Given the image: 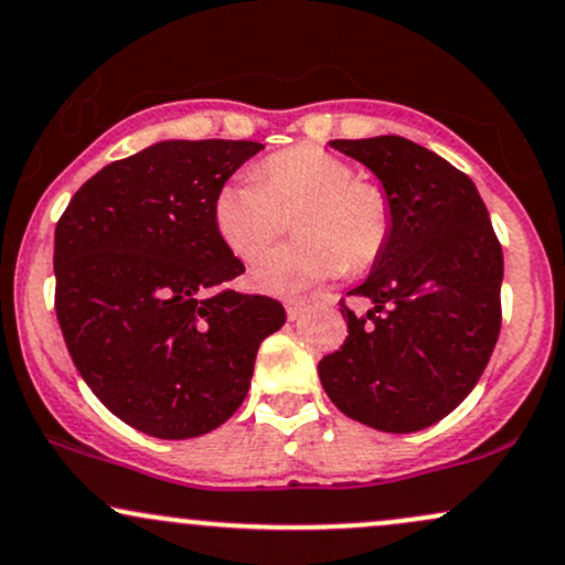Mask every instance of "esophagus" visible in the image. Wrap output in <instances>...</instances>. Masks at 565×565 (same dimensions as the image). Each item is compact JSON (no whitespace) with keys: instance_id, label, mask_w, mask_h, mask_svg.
<instances>
[{"instance_id":"esophagus-1","label":"esophagus","mask_w":565,"mask_h":565,"mask_svg":"<svg viewBox=\"0 0 565 565\" xmlns=\"http://www.w3.org/2000/svg\"><path fill=\"white\" fill-rule=\"evenodd\" d=\"M302 310H305V302H302V300H289V302H287V316H289V321L300 319Z\"/></svg>"}]
</instances>
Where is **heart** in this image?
I'll return each instance as SVG.
<instances>
[{
	"label": "heart",
	"instance_id": "obj_1",
	"mask_svg": "<svg viewBox=\"0 0 565 565\" xmlns=\"http://www.w3.org/2000/svg\"><path fill=\"white\" fill-rule=\"evenodd\" d=\"M291 217L295 244L278 246L255 265V287L291 297L340 276L364 270L391 238L393 212L377 183L353 178L348 161L313 142L270 153L249 174L220 185L212 225L238 260L252 263L274 242L281 215Z\"/></svg>",
	"mask_w": 565,
	"mask_h": 565
}]
</instances>
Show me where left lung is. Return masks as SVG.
Instances as JSON below:
<instances>
[{
  "label": "left lung",
  "mask_w": 565,
  "mask_h": 565,
  "mask_svg": "<svg viewBox=\"0 0 565 565\" xmlns=\"http://www.w3.org/2000/svg\"><path fill=\"white\" fill-rule=\"evenodd\" d=\"M380 178L393 225L342 305L348 337L319 361L332 404L382 433H414L454 412L481 380L502 327V246L472 180L398 135L332 140Z\"/></svg>",
  "instance_id": "left-lung-1"
}]
</instances>
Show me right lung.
Returning a JSON list of instances; mask_svg holds the SVG:
<instances>
[{
    "instance_id": "1",
    "label": "right lung",
    "mask_w": 565,
    "mask_h": 565,
    "mask_svg": "<svg viewBox=\"0 0 565 565\" xmlns=\"http://www.w3.org/2000/svg\"><path fill=\"white\" fill-rule=\"evenodd\" d=\"M252 140H161L84 183L55 228V313L108 412L153 438H196L242 406L281 302L228 281L212 199Z\"/></svg>"
}]
</instances>
